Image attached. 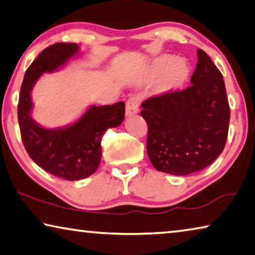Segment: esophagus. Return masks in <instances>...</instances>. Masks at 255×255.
I'll list each match as a JSON object with an SVG mask.
<instances>
[{
	"label": "esophagus",
	"instance_id": "34e87169",
	"mask_svg": "<svg viewBox=\"0 0 255 255\" xmlns=\"http://www.w3.org/2000/svg\"><path fill=\"white\" fill-rule=\"evenodd\" d=\"M138 104H139V101L135 96H132V98L129 99L126 103V115L128 117H131V116H135L137 112H138Z\"/></svg>",
	"mask_w": 255,
	"mask_h": 255
}]
</instances>
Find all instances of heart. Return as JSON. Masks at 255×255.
<instances>
[{
    "instance_id": "obj_1",
    "label": "heart",
    "mask_w": 255,
    "mask_h": 255,
    "mask_svg": "<svg viewBox=\"0 0 255 255\" xmlns=\"http://www.w3.org/2000/svg\"><path fill=\"white\" fill-rule=\"evenodd\" d=\"M169 70L167 76V83L165 86L169 90H173V88H178L183 85L186 80L188 79L189 76V67L184 60H176L172 56L165 55L157 60L155 63V69L159 74H163Z\"/></svg>"
}]
</instances>
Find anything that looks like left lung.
Returning <instances> with one entry per match:
<instances>
[{
  "mask_svg": "<svg viewBox=\"0 0 255 255\" xmlns=\"http://www.w3.org/2000/svg\"><path fill=\"white\" fill-rule=\"evenodd\" d=\"M191 86L142 103L148 126L147 155L156 170L186 176L211 164L224 151L230 119L225 82L216 64L197 50Z\"/></svg>",
  "mask_w": 255,
  "mask_h": 255,
  "instance_id": "8db88e82",
  "label": "left lung"
}]
</instances>
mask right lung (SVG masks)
Segmentation results:
<instances>
[{
  "mask_svg": "<svg viewBox=\"0 0 255 255\" xmlns=\"http://www.w3.org/2000/svg\"><path fill=\"white\" fill-rule=\"evenodd\" d=\"M79 53L76 43H55L42 51L26 70L20 90L18 121L21 139L34 162L51 175L66 180H80L98 170L102 147L101 139L109 128L125 119V103L91 106L69 126L45 128L31 117V91L39 77L66 66Z\"/></svg>",
  "mask_w": 255,
  "mask_h": 255,
  "instance_id": "right-lung-1",
  "label": "right lung"
}]
</instances>
